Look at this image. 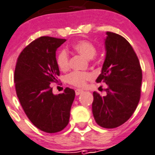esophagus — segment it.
I'll return each mask as SVG.
<instances>
[{"instance_id":"obj_1","label":"esophagus","mask_w":155,"mask_h":155,"mask_svg":"<svg viewBox=\"0 0 155 155\" xmlns=\"http://www.w3.org/2000/svg\"><path fill=\"white\" fill-rule=\"evenodd\" d=\"M83 92H84V91H83L82 89H76L75 90V95H76V96H79V95L81 94Z\"/></svg>"}]
</instances>
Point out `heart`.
<instances>
[{
    "mask_svg": "<svg viewBox=\"0 0 155 155\" xmlns=\"http://www.w3.org/2000/svg\"><path fill=\"white\" fill-rule=\"evenodd\" d=\"M72 47L77 53L87 59H92L94 58L97 52L96 46L87 40L78 41L73 44ZM56 63L60 70L65 71L68 69L69 67V56L66 50H61L59 51L56 58ZM92 78V74L88 72L72 71L66 76V81L71 85L82 87L86 86L87 81L91 80Z\"/></svg>",
    "mask_w": 155,
    "mask_h": 155,
    "instance_id": "heart-1",
    "label": "heart"
}]
</instances>
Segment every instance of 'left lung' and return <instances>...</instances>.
Listing matches in <instances>:
<instances>
[{
    "label": "left lung",
    "instance_id": "1",
    "mask_svg": "<svg viewBox=\"0 0 155 155\" xmlns=\"http://www.w3.org/2000/svg\"><path fill=\"white\" fill-rule=\"evenodd\" d=\"M106 56L97 83H105L106 96L93 92L92 113L96 122L113 129L127 121L141 97L142 68L130 42L122 36L106 32Z\"/></svg>",
    "mask_w": 155,
    "mask_h": 155
}]
</instances>
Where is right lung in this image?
Masks as SVG:
<instances>
[{
  "label": "right lung",
  "instance_id": "right-lung-1",
  "mask_svg": "<svg viewBox=\"0 0 155 155\" xmlns=\"http://www.w3.org/2000/svg\"><path fill=\"white\" fill-rule=\"evenodd\" d=\"M65 41L48 36L33 41L19 54L14 71L16 92L23 110L33 125L49 134L68 125L75 99L71 88L54 95L51 86L59 75L56 50Z\"/></svg>",
  "mask_w": 155,
  "mask_h": 155
}]
</instances>
